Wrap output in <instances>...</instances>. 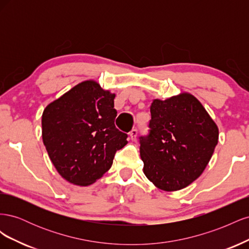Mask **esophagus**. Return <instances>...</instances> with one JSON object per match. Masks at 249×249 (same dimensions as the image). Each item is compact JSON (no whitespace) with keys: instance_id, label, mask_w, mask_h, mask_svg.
Returning a JSON list of instances; mask_svg holds the SVG:
<instances>
[{"instance_id":"1","label":"esophagus","mask_w":249,"mask_h":249,"mask_svg":"<svg viewBox=\"0 0 249 249\" xmlns=\"http://www.w3.org/2000/svg\"><path fill=\"white\" fill-rule=\"evenodd\" d=\"M137 129H133L130 133H129V136H130V139L132 140V141H134V140H136V137H137Z\"/></svg>"}]
</instances>
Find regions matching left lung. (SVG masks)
<instances>
[{
	"mask_svg": "<svg viewBox=\"0 0 249 249\" xmlns=\"http://www.w3.org/2000/svg\"><path fill=\"white\" fill-rule=\"evenodd\" d=\"M149 134L140 137L143 172L157 188L178 191L206 169L218 143V126L194 95L153 100Z\"/></svg>",
	"mask_w": 249,
	"mask_h": 249,
	"instance_id": "obj_1",
	"label": "left lung"
}]
</instances>
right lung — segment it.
Masks as SVG:
<instances>
[{
    "mask_svg": "<svg viewBox=\"0 0 249 249\" xmlns=\"http://www.w3.org/2000/svg\"><path fill=\"white\" fill-rule=\"evenodd\" d=\"M115 93L99 83H79L43 110L42 141L58 173L69 183L89 186L112 166L127 135L116 129Z\"/></svg>",
    "mask_w": 249,
    "mask_h": 249,
    "instance_id": "obj_1",
    "label": "right lung"
}]
</instances>
